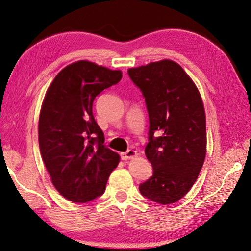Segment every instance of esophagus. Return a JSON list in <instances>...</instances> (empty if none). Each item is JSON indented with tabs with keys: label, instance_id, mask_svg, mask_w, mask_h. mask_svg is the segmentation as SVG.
<instances>
[{
	"label": "esophagus",
	"instance_id": "1",
	"mask_svg": "<svg viewBox=\"0 0 251 251\" xmlns=\"http://www.w3.org/2000/svg\"><path fill=\"white\" fill-rule=\"evenodd\" d=\"M137 156V151H133V150H128L125 152H122L121 154V158L123 160H126V159H129V158H133V157Z\"/></svg>",
	"mask_w": 251,
	"mask_h": 251
}]
</instances>
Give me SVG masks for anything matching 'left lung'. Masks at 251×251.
<instances>
[{
	"instance_id": "left-lung-1",
	"label": "left lung",
	"mask_w": 251,
	"mask_h": 251,
	"mask_svg": "<svg viewBox=\"0 0 251 251\" xmlns=\"http://www.w3.org/2000/svg\"><path fill=\"white\" fill-rule=\"evenodd\" d=\"M127 73L141 90L150 117L145 154L152 175L139 185V192L161 205L176 202L192 188L205 160L206 117L201 94L171 59Z\"/></svg>"
}]
</instances>
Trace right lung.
I'll use <instances>...</instances> for the list:
<instances>
[{"instance_id": "obj_1", "label": "right lung", "mask_w": 251, "mask_h": 251, "mask_svg": "<svg viewBox=\"0 0 251 251\" xmlns=\"http://www.w3.org/2000/svg\"><path fill=\"white\" fill-rule=\"evenodd\" d=\"M121 79V71L78 61L59 72L45 94L39 121L41 155L55 188L73 202L101 196L120 161L104 145L93 101Z\"/></svg>"}]
</instances>
